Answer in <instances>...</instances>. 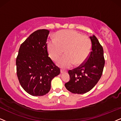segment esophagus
<instances>
[{
    "label": "esophagus",
    "instance_id": "1",
    "mask_svg": "<svg viewBox=\"0 0 121 121\" xmlns=\"http://www.w3.org/2000/svg\"><path fill=\"white\" fill-rule=\"evenodd\" d=\"M60 72H61V73H65L66 72V71L65 70H63V69H61L60 70Z\"/></svg>",
    "mask_w": 121,
    "mask_h": 121
}]
</instances>
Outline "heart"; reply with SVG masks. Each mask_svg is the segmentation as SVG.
<instances>
[{
    "instance_id": "1",
    "label": "heart",
    "mask_w": 121,
    "mask_h": 121,
    "mask_svg": "<svg viewBox=\"0 0 121 121\" xmlns=\"http://www.w3.org/2000/svg\"><path fill=\"white\" fill-rule=\"evenodd\" d=\"M47 47L50 57L56 60L64 50L65 55L57 61V64L63 68L74 65L79 66L84 64L91 49V43L87 36H82L74 30H64L56 34V39H50Z\"/></svg>"
}]
</instances>
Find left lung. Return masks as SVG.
<instances>
[{
    "label": "left lung",
    "instance_id": "obj_1",
    "mask_svg": "<svg viewBox=\"0 0 121 121\" xmlns=\"http://www.w3.org/2000/svg\"><path fill=\"white\" fill-rule=\"evenodd\" d=\"M91 51L84 64L69 70L70 80L66 88L74 94H84L95 86L101 78L104 66L103 48L94 35L90 37Z\"/></svg>",
    "mask_w": 121,
    "mask_h": 121
}]
</instances>
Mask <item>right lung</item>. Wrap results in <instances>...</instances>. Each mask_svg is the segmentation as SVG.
I'll return each instance as SVG.
<instances>
[{
  "label": "right lung",
  "instance_id": "1",
  "mask_svg": "<svg viewBox=\"0 0 121 121\" xmlns=\"http://www.w3.org/2000/svg\"><path fill=\"white\" fill-rule=\"evenodd\" d=\"M50 31L39 30L21 44L16 59L17 75L23 89L33 96L49 92L52 79L60 68L48 57L47 39Z\"/></svg>",
  "mask_w": 121,
  "mask_h": 121
}]
</instances>
